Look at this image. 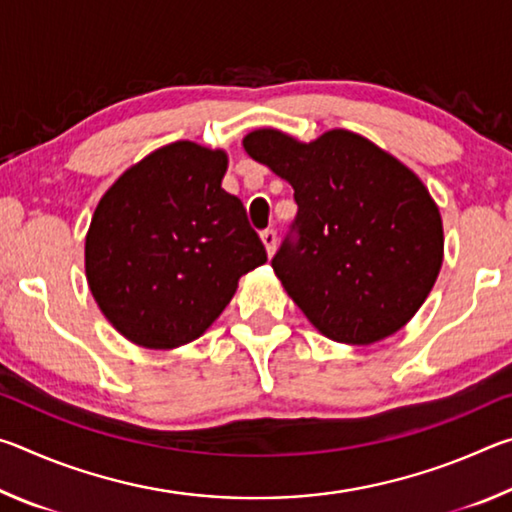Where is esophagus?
I'll return each instance as SVG.
<instances>
[{"instance_id": "34e87169", "label": "esophagus", "mask_w": 512, "mask_h": 512, "mask_svg": "<svg viewBox=\"0 0 512 512\" xmlns=\"http://www.w3.org/2000/svg\"><path fill=\"white\" fill-rule=\"evenodd\" d=\"M262 244H264V248H266L268 257H271V255L275 253V244H277L275 230H264V232H262Z\"/></svg>"}]
</instances>
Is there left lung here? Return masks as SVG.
<instances>
[{
    "mask_svg": "<svg viewBox=\"0 0 512 512\" xmlns=\"http://www.w3.org/2000/svg\"><path fill=\"white\" fill-rule=\"evenodd\" d=\"M244 149L293 187L298 214L271 264L309 323L350 345L409 323L433 289L445 246L422 180L343 128L309 144L259 128Z\"/></svg>",
    "mask_w": 512,
    "mask_h": 512,
    "instance_id": "obj_1",
    "label": "left lung"
}]
</instances>
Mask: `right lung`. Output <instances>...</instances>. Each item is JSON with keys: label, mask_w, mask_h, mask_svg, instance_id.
I'll use <instances>...</instances> for the list:
<instances>
[{"label": "right lung", "mask_w": 512, "mask_h": 512, "mask_svg": "<svg viewBox=\"0 0 512 512\" xmlns=\"http://www.w3.org/2000/svg\"><path fill=\"white\" fill-rule=\"evenodd\" d=\"M228 155L173 142L117 178L85 237V275L112 327L149 350L205 334L266 262L244 203L221 187Z\"/></svg>", "instance_id": "1"}]
</instances>
